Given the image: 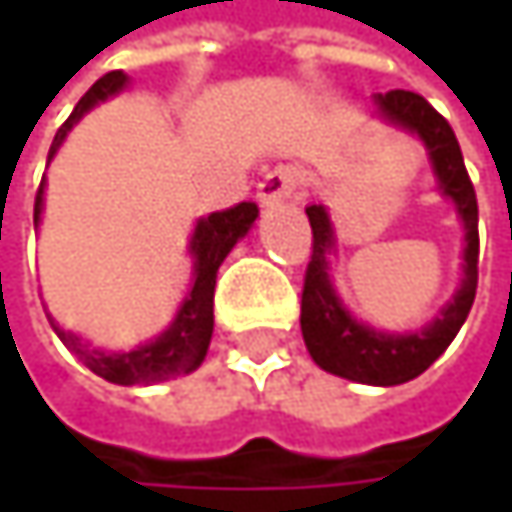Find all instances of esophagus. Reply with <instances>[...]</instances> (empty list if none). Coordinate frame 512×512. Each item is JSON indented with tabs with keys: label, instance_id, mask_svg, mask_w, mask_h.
Listing matches in <instances>:
<instances>
[{
	"label": "esophagus",
	"instance_id": "obj_1",
	"mask_svg": "<svg viewBox=\"0 0 512 512\" xmlns=\"http://www.w3.org/2000/svg\"><path fill=\"white\" fill-rule=\"evenodd\" d=\"M305 183V168L302 165H293V162H278L272 165L260 183H257V201L260 204H278L284 198H290L299 186Z\"/></svg>",
	"mask_w": 512,
	"mask_h": 512
}]
</instances>
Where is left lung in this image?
I'll return each mask as SVG.
<instances>
[{"label": "left lung", "mask_w": 512, "mask_h": 512, "mask_svg": "<svg viewBox=\"0 0 512 512\" xmlns=\"http://www.w3.org/2000/svg\"><path fill=\"white\" fill-rule=\"evenodd\" d=\"M379 112L412 133H418L430 151L433 171L439 177L442 192L457 204L462 222H465V278L457 296L442 308V314L415 335H385L373 332L370 326L356 323L338 302L332 281H329V260L335 237L332 222L320 204L305 207L311 222V257L305 266V284H302V338L311 358L344 379L364 382V385H400L415 376H421L436 358L442 356L451 341L457 338L465 323L474 293H477V255H480V237H477V195L471 186V177L465 171L462 151L451 124L415 91H388L376 97Z\"/></svg>", "instance_id": "1"}]
</instances>
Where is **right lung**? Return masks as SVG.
Masks as SVG:
<instances>
[{
	"label": "right lung",
	"instance_id": "obj_1",
	"mask_svg": "<svg viewBox=\"0 0 512 512\" xmlns=\"http://www.w3.org/2000/svg\"><path fill=\"white\" fill-rule=\"evenodd\" d=\"M127 85L124 70H112L106 76H100L85 97L76 103V109L70 112V118L58 127L55 139H52L50 159L58 151V145L64 142L67 130L100 100L118 94ZM41 204H44V183L35 195V225L41 219ZM257 219V204L255 201H240L228 210H216L207 219L198 222L195 234H192V255H195V284L192 293L186 296L183 308L177 311V320L168 326V332H162L156 341L130 350V353H100V350H88L76 335L55 329V335L61 338V344L67 350H73L79 361L94 370L97 376L115 382V385H151L159 379H171L180 373H192L210 347L213 338V290H216V272L222 266V260L228 257V252L234 249V243L240 237H246V231L252 228V222Z\"/></svg>",
	"mask_w": 512,
	"mask_h": 512
}]
</instances>
